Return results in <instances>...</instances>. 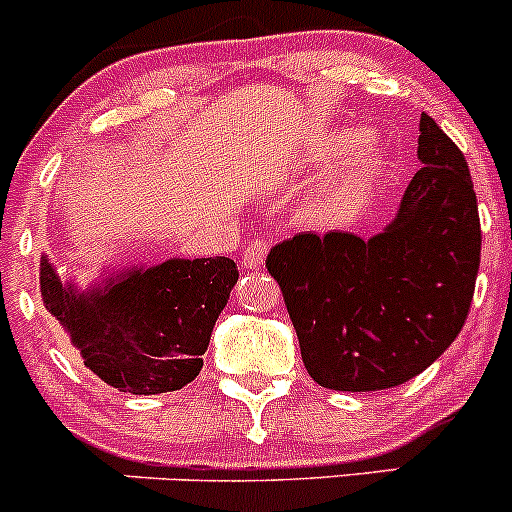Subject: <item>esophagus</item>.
<instances>
[{
  "instance_id": "1",
  "label": "esophagus",
  "mask_w": 512,
  "mask_h": 512,
  "mask_svg": "<svg viewBox=\"0 0 512 512\" xmlns=\"http://www.w3.org/2000/svg\"><path fill=\"white\" fill-rule=\"evenodd\" d=\"M267 250H270V245L265 240H252L245 247V252H242V262H245L247 270H260L267 257Z\"/></svg>"
}]
</instances>
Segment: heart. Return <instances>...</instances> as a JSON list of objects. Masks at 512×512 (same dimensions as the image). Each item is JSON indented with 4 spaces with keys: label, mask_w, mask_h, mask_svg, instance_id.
Instances as JSON below:
<instances>
[{
    "label": "heart",
    "mask_w": 512,
    "mask_h": 512,
    "mask_svg": "<svg viewBox=\"0 0 512 512\" xmlns=\"http://www.w3.org/2000/svg\"><path fill=\"white\" fill-rule=\"evenodd\" d=\"M359 138H361L359 131L334 133V136L324 143L322 153L314 156V168L309 170V173L312 175L322 173V168L329 163V160L356 146ZM379 175H381L379 151H376V148H366V151L359 153V158L344 170L342 178H339L337 183H334L332 188L319 198V205H317L319 215H322L327 223H344V220H349L356 210L361 208L366 193H369L371 185L379 180Z\"/></svg>",
    "instance_id": "b5f03b06"
}]
</instances>
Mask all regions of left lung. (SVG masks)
<instances>
[{"label":"left lung","mask_w":512,"mask_h":512,"mask_svg":"<svg viewBox=\"0 0 512 512\" xmlns=\"http://www.w3.org/2000/svg\"><path fill=\"white\" fill-rule=\"evenodd\" d=\"M423 168L381 232H299L275 245L280 282L309 376L324 389L381 391L414 379L471 309L480 265L478 200L468 163L421 113Z\"/></svg>","instance_id":"8db88e82"}]
</instances>
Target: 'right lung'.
<instances>
[{
	"instance_id": "1",
	"label": "right lung",
	"mask_w": 512,
	"mask_h": 512,
	"mask_svg": "<svg viewBox=\"0 0 512 512\" xmlns=\"http://www.w3.org/2000/svg\"><path fill=\"white\" fill-rule=\"evenodd\" d=\"M237 275L230 257H173L103 272L79 289L41 255L39 292L86 369L113 389L151 396L183 389L200 374Z\"/></svg>"
}]
</instances>
